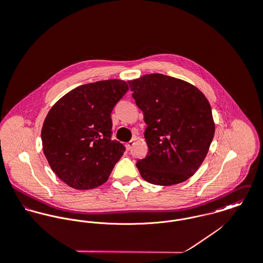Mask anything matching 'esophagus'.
I'll return each instance as SVG.
<instances>
[{
  "instance_id": "esophagus-1",
  "label": "esophagus",
  "mask_w": 263,
  "mask_h": 263,
  "mask_svg": "<svg viewBox=\"0 0 263 263\" xmlns=\"http://www.w3.org/2000/svg\"><path fill=\"white\" fill-rule=\"evenodd\" d=\"M134 145H135V140L129 141V142L126 144V149H127V150H130V149L134 147Z\"/></svg>"
}]
</instances>
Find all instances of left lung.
<instances>
[{
    "label": "left lung",
    "mask_w": 263,
    "mask_h": 263,
    "mask_svg": "<svg viewBox=\"0 0 263 263\" xmlns=\"http://www.w3.org/2000/svg\"><path fill=\"white\" fill-rule=\"evenodd\" d=\"M127 83L148 125L149 152L137 162L141 176L163 186L187 180L203 162L215 135L208 99L195 86L162 74Z\"/></svg>",
    "instance_id": "1"
}]
</instances>
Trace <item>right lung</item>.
I'll use <instances>...</instances> for the list:
<instances>
[{
    "instance_id": "1",
    "label": "right lung",
    "mask_w": 263,
    "mask_h": 263,
    "mask_svg": "<svg viewBox=\"0 0 263 263\" xmlns=\"http://www.w3.org/2000/svg\"><path fill=\"white\" fill-rule=\"evenodd\" d=\"M127 90L126 82L116 79L82 85L47 113L41 129L43 153L69 186L92 189L107 181L125 151L111 140V111Z\"/></svg>"
}]
</instances>
